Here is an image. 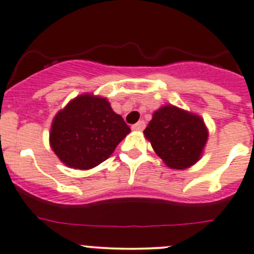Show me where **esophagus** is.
I'll list each match as a JSON object with an SVG mask.
<instances>
[{
	"label": "esophagus",
	"mask_w": 254,
	"mask_h": 254,
	"mask_svg": "<svg viewBox=\"0 0 254 254\" xmlns=\"http://www.w3.org/2000/svg\"><path fill=\"white\" fill-rule=\"evenodd\" d=\"M145 127V122L144 120H140V122H138L136 124H134L131 127L132 130H136V131H141V130Z\"/></svg>",
	"instance_id": "obj_1"
}]
</instances>
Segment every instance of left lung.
Listing matches in <instances>:
<instances>
[{"label":"left lung","mask_w":254,"mask_h":254,"mask_svg":"<svg viewBox=\"0 0 254 254\" xmlns=\"http://www.w3.org/2000/svg\"><path fill=\"white\" fill-rule=\"evenodd\" d=\"M159 158L173 170H186L201 158L209 131L198 115L166 105L144 130Z\"/></svg>","instance_id":"left-lung-1"}]
</instances>
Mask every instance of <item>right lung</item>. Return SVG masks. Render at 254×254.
<instances>
[{
  "label": "right lung",
  "instance_id": "add662e5",
  "mask_svg": "<svg viewBox=\"0 0 254 254\" xmlns=\"http://www.w3.org/2000/svg\"><path fill=\"white\" fill-rule=\"evenodd\" d=\"M129 132L130 127L122 116L114 113L110 102L84 93L57 114L49 141L65 166L90 170L106 161Z\"/></svg>",
  "mask_w": 254,
  "mask_h": 254
}]
</instances>
